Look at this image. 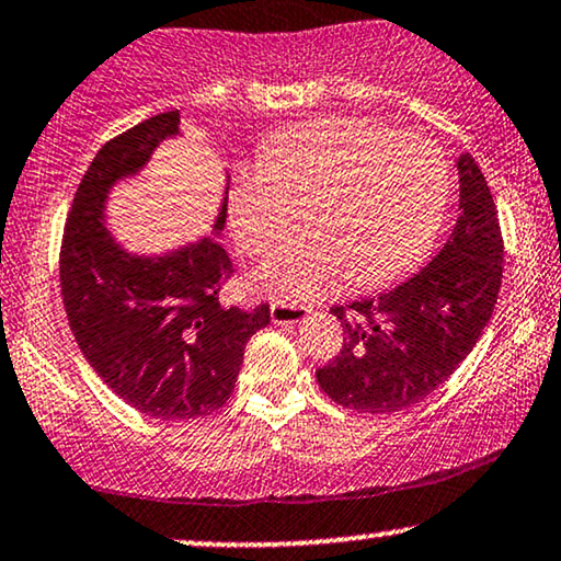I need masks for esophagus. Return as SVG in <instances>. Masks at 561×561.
<instances>
[{
	"label": "esophagus",
	"mask_w": 561,
	"mask_h": 561,
	"mask_svg": "<svg viewBox=\"0 0 561 561\" xmlns=\"http://www.w3.org/2000/svg\"><path fill=\"white\" fill-rule=\"evenodd\" d=\"M313 310L305 308V305H295V302H285V300H276L272 302V323L274 325H297L305 323Z\"/></svg>",
	"instance_id": "obj_1"
}]
</instances>
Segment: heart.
<instances>
[{"label": "heart", "mask_w": 561, "mask_h": 561, "mask_svg": "<svg viewBox=\"0 0 561 561\" xmlns=\"http://www.w3.org/2000/svg\"><path fill=\"white\" fill-rule=\"evenodd\" d=\"M448 162L427 139L403 137L370 118H323L268 139L259 168L236 175L230 228L238 245L264 256L308 236L259 268L282 300H316L344 279L357 289L393 285L435 243L448 207Z\"/></svg>", "instance_id": "heart-1"}]
</instances>
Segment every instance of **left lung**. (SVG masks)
<instances>
[{"instance_id": "obj_1", "label": "left lung", "mask_w": 561, "mask_h": 561, "mask_svg": "<svg viewBox=\"0 0 561 561\" xmlns=\"http://www.w3.org/2000/svg\"><path fill=\"white\" fill-rule=\"evenodd\" d=\"M456 168L460 217L437 256L386 293L331 308L344 344L316 378L346 409L391 414L424 401L469 357L492 318L502 282L497 207L469 152Z\"/></svg>"}]
</instances>
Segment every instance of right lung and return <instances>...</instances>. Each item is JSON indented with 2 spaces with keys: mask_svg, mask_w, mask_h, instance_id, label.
Returning <instances> with one entry per match:
<instances>
[{
  "mask_svg": "<svg viewBox=\"0 0 561 561\" xmlns=\"http://www.w3.org/2000/svg\"><path fill=\"white\" fill-rule=\"evenodd\" d=\"M175 137L183 116L168 111L101 147L75 194L59 274L69 329L105 386L141 414L188 422L228 403L248 339L268 325V305L219 302L232 274L217 240L228 219V173L209 236L160 253L131 251L113 236V188L139 179Z\"/></svg>",
  "mask_w": 561,
  "mask_h": 561,
  "instance_id": "obj_1",
  "label": "right lung"
}]
</instances>
